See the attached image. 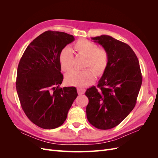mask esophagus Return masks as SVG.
Here are the masks:
<instances>
[{
  "label": "esophagus",
  "instance_id": "1",
  "mask_svg": "<svg viewBox=\"0 0 158 158\" xmlns=\"http://www.w3.org/2000/svg\"><path fill=\"white\" fill-rule=\"evenodd\" d=\"M77 92H78V94L79 95H82V94H84L85 93V89H83V88H77Z\"/></svg>",
  "mask_w": 158,
  "mask_h": 158
}]
</instances>
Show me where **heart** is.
Wrapping results in <instances>:
<instances>
[{
	"mask_svg": "<svg viewBox=\"0 0 158 158\" xmlns=\"http://www.w3.org/2000/svg\"><path fill=\"white\" fill-rule=\"evenodd\" d=\"M76 53L86 58L84 67H89L97 76H101L106 71L109 63V54L105 49L88 40L81 39L74 45ZM74 56L69 47H64L59 54V62L61 69L69 71L73 66ZM90 69L82 71L73 70L65 75L66 83L73 86L85 87L93 83L94 74Z\"/></svg>",
	"mask_w": 158,
	"mask_h": 158,
	"instance_id": "1",
	"label": "heart"
}]
</instances>
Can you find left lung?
Masks as SVG:
<instances>
[{"instance_id":"8db88e82","label":"left lung","mask_w":158,"mask_h":158,"mask_svg":"<svg viewBox=\"0 0 158 158\" xmlns=\"http://www.w3.org/2000/svg\"><path fill=\"white\" fill-rule=\"evenodd\" d=\"M109 54L107 67L98 88L87 89L86 115L91 125L101 130L117 126L135 107L142 85L139 61L131 47L102 35L92 37Z\"/></svg>"}]
</instances>
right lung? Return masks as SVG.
<instances>
[{
  "label": "right lung",
  "mask_w": 158,
  "mask_h": 158,
  "mask_svg": "<svg viewBox=\"0 0 158 158\" xmlns=\"http://www.w3.org/2000/svg\"><path fill=\"white\" fill-rule=\"evenodd\" d=\"M74 40L64 32L45 31L30 43L19 63L16 84L21 106L28 118L42 128L63 125L78 96L75 87L59 88L63 80L59 54Z\"/></svg>",
  "instance_id": "add662e5"
}]
</instances>
